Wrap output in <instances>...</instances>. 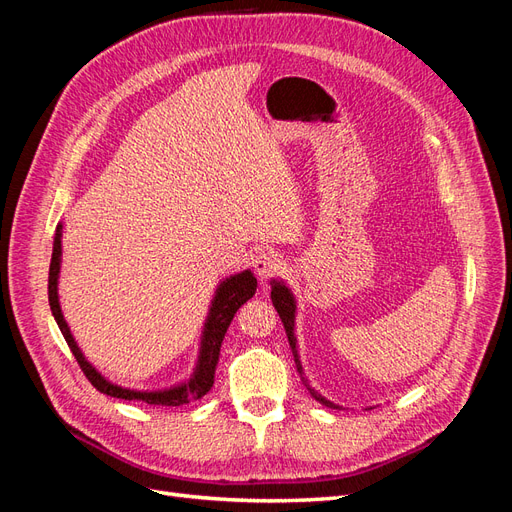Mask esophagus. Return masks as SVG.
I'll use <instances>...</instances> for the list:
<instances>
[{
	"instance_id": "1",
	"label": "esophagus",
	"mask_w": 512,
	"mask_h": 512,
	"mask_svg": "<svg viewBox=\"0 0 512 512\" xmlns=\"http://www.w3.org/2000/svg\"><path fill=\"white\" fill-rule=\"evenodd\" d=\"M284 267V260L282 256L273 252V250H267V252H260L256 258H254V271L258 277H262V280H269L271 275L280 273V269Z\"/></svg>"
}]
</instances>
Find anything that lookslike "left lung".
Instances as JSON below:
<instances>
[{"instance_id": "8db88e82", "label": "left lung", "mask_w": 512, "mask_h": 512, "mask_svg": "<svg viewBox=\"0 0 512 512\" xmlns=\"http://www.w3.org/2000/svg\"><path fill=\"white\" fill-rule=\"evenodd\" d=\"M271 301H273V305H275V309H277V314H280V318H282V322H284V329H286V335H288V344H290L292 354H294V363H297V369H299V374H301V378H303V367H301L299 354H297V339H294V299H292V294H290V290H288L284 284L273 282ZM303 384L307 386L309 395H312L316 401H320L322 406L337 408L335 404H331V401H327L322 395H318V393L312 389V386L307 384L305 378H303Z\"/></svg>"}]
</instances>
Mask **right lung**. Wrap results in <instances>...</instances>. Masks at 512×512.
<instances>
[{"label":"right lung","mask_w":512,"mask_h":512,"mask_svg":"<svg viewBox=\"0 0 512 512\" xmlns=\"http://www.w3.org/2000/svg\"><path fill=\"white\" fill-rule=\"evenodd\" d=\"M59 262H61V226L55 230V239H53V256H51V269H49V305L51 312L59 324V331L64 335L66 344L70 346L76 363L83 369L85 378L96 386V389L104 395H111L117 399H128V401H143V404L151 406H183L190 404V401H196L203 395H207L213 386V376H215V365H218V356L220 348L224 342V335L230 327L232 318H235L237 309L254 297L256 292V277L252 271H243L239 275H232L230 280L220 284L218 292H215V299L211 305V312L205 324V333H203V344H200V356H198V365L194 376L190 382H185L181 386H175V389L168 391H158V393H141V391H130V389H121L117 384H111L104 380L98 371L91 367L83 352L76 346V342L70 335L68 324L64 320V314H61L59 299H57V275H59Z\"/></svg>","instance_id":"obj_1"}]
</instances>
